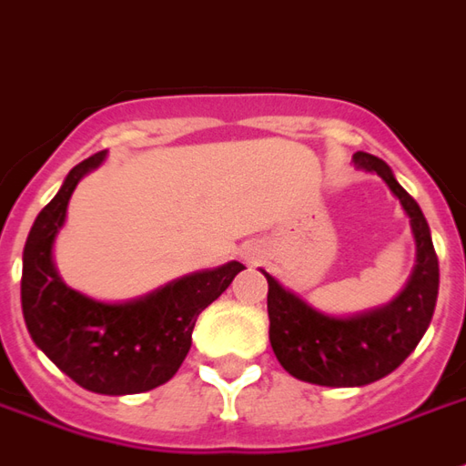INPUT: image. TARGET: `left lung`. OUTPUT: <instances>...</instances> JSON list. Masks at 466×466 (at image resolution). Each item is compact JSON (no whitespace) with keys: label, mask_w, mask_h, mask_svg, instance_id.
<instances>
[{"label":"left lung","mask_w":466,"mask_h":466,"mask_svg":"<svg viewBox=\"0 0 466 466\" xmlns=\"http://www.w3.org/2000/svg\"><path fill=\"white\" fill-rule=\"evenodd\" d=\"M354 164L380 174L400 199L410 217L417 264L407 287L390 304L354 317L314 309L262 269L269 284V342L277 360L292 377L322 387H364L397 370L427 332L440 292V262L420 204L404 192L380 157L357 152Z\"/></svg>","instance_id":"8db88e82"}]
</instances>
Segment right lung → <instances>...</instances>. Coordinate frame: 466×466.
<instances>
[{"mask_svg": "<svg viewBox=\"0 0 466 466\" xmlns=\"http://www.w3.org/2000/svg\"><path fill=\"white\" fill-rule=\"evenodd\" d=\"M105 157L106 152H96L76 164L55 199L36 214L22 257V312L36 347L69 380L96 394L119 397L172 380L192 347L197 317L244 264L187 274L132 302H99L66 287L52 257L55 239L79 179Z\"/></svg>", "mask_w": 466, "mask_h": 466, "instance_id": "1", "label": "right lung"}]
</instances>
